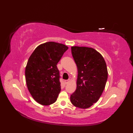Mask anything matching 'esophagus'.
<instances>
[{
  "label": "esophagus",
  "mask_w": 133,
  "mask_h": 133,
  "mask_svg": "<svg viewBox=\"0 0 133 133\" xmlns=\"http://www.w3.org/2000/svg\"><path fill=\"white\" fill-rule=\"evenodd\" d=\"M70 82V80H65L64 81V83L66 84H68V83Z\"/></svg>",
  "instance_id": "obj_1"
}]
</instances>
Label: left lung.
<instances>
[{
  "label": "left lung",
  "instance_id": "obj_1",
  "mask_svg": "<svg viewBox=\"0 0 133 133\" xmlns=\"http://www.w3.org/2000/svg\"><path fill=\"white\" fill-rule=\"evenodd\" d=\"M71 54L78 70L77 88L70 96L73 105L87 109L96 103L104 91L108 77L107 65L94 49L72 46Z\"/></svg>",
  "mask_w": 133,
  "mask_h": 133
}]
</instances>
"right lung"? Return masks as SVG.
Listing matches in <instances>:
<instances>
[{
    "instance_id": "right-lung-1",
    "label": "right lung",
    "mask_w": 133,
    "mask_h": 133,
    "mask_svg": "<svg viewBox=\"0 0 133 133\" xmlns=\"http://www.w3.org/2000/svg\"><path fill=\"white\" fill-rule=\"evenodd\" d=\"M68 47L49 42L40 44L31 53L25 69L27 87L36 102L43 105L53 104L61 90L57 64Z\"/></svg>"
}]
</instances>
